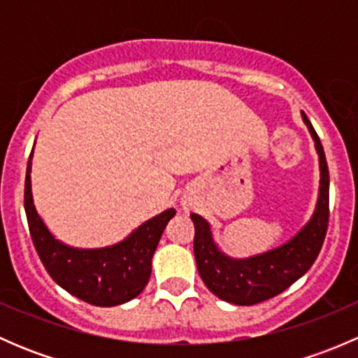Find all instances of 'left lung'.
Wrapping results in <instances>:
<instances>
[{
    "instance_id": "obj_1",
    "label": "left lung",
    "mask_w": 358,
    "mask_h": 358,
    "mask_svg": "<svg viewBox=\"0 0 358 358\" xmlns=\"http://www.w3.org/2000/svg\"><path fill=\"white\" fill-rule=\"evenodd\" d=\"M301 114L319 152L320 190L315 213L298 236L284 246L263 255L248 259H232L215 246L208 222L196 213L190 215L196 227L194 255L202 282L213 294L234 305H256L286 291L308 272L326 239L329 225V169L319 135L305 112Z\"/></svg>"
}]
</instances>
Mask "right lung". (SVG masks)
<instances>
[{
    "mask_svg": "<svg viewBox=\"0 0 358 358\" xmlns=\"http://www.w3.org/2000/svg\"><path fill=\"white\" fill-rule=\"evenodd\" d=\"M31 157L25 173L24 208L32 243L50 277L72 296L95 306L121 305L136 298L149 282L154 251L166 225L175 216V209L154 216L115 246L69 248L50 234L36 213L31 192Z\"/></svg>",
    "mask_w": 358,
    "mask_h": 358,
    "instance_id": "right-lung-1",
    "label": "right lung"
}]
</instances>
